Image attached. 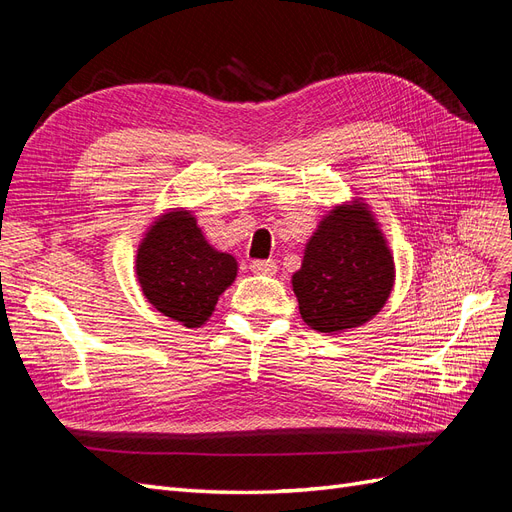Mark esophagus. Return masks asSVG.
<instances>
[{
	"instance_id": "obj_1",
	"label": "esophagus",
	"mask_w": 512,
	"mask_h": 512,
	"mask_svg": "<svg viewBox=\"0 0 512 512\" xmlns=\"http://www.w3.org/2000/svg\"><path fill=\"white\" fill-rule=\"evenodd\" d=\"M250 269L258 275H275L277 273V262L275 260H252Z\"/></svg>"
}]
</instances>
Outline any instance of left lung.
Segmentation results:
<instances>
[{"mask_svg":"<svg viewBox=\"0 0 512 512\" xmlns=\"http://www.w3.org/2000/svg\"><path fill=\"white\" fill-rule=\"evenodd\" d=\"M395 284V262L374 213L361 200L333 207L305 245L292 275L307 327L337 335L361 327L380 309Z\"/></svg>","mask_w":512,"mask_h":512,"instance_id":"obj_1","label":"left lung"}]
</instances>
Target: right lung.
Instances as JSON below:
<instances>
[{
	"label": "right lung",
	"instance_id": "add662e5",
	"mask_svg": "<svg viewBox=\"0 0 512 512\" xmlns=\"http://www.w3.org/2000/svg\"><path fill=\"white\" fill-rule=\"evenodd\" d=\"M136 277L158 312L198 329L235 282L237 260L209 245L192 211L173 209L147 228L136 252Z\"/></svg>",
	"mask_w": 512,
	"mask_h": 512
}]
</instances>
